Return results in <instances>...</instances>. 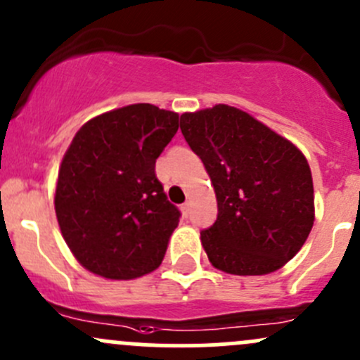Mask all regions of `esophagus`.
<instances>
[{"label":"esophagus","mask_w":360,"mask_h":360,"mask_svg":"<svg viewBox=\"0 0 360 360\" xmlns=\"http://www.w3.org/2000/svg\"><path fill=\"white\" fill-rule=\"evenodd\" d=\"M181 213H184V217H188V211H191V205L188 202H184V205L180 206Z\"/></svg>","instance_id":"1"}]
</instances>
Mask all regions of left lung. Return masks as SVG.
Listing matches in <instances>:
<instances>
[{"mask_svg": "<svg viewBox=\"0 0 360 360\" xmlns=\"http://www.w3.org/2000/svg\"><path fill=\"white\" fill-rule=\"evenodd\" d=\"M180 129L217 195V221L201 232L211 265L234 276H265L286 265L316 220L302 150L225 103L181 114Z\"/></svg>", "mask_w": 360, "mask_h": 360, "instance_id": "obj_1", "label": "left lung"}]
</instances>
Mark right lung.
<instances>
[{
	"instance_id": "obj_1",
	"label": "right lung",
	"mask_w": 360,
	"mask_h": 360,
	"mask_svg": "<svg viewBox=\"0 0 360 360\" xmlns=\"http://www.w3.org/2000/svg\"><path fill=\"white\" fill-rule=\"evenodd\" d=\"M179 114L131 103L77 129L58 168L55 213L69 250L91 274L128 281L161 265L180 211L166 199L155 159Z\"/></svg>"
}]
</instances>
